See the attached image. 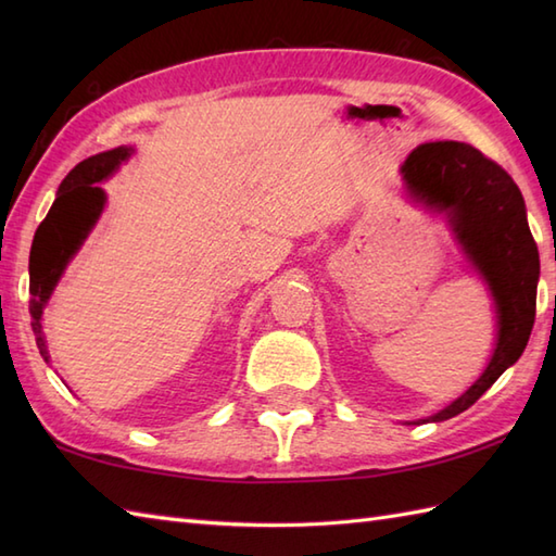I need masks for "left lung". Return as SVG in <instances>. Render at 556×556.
Listing matches in <instances>:
<instances>
[{
    "mask_svg": "<svg viewBox=\"0 0 556 556\" xmlns=\"http://www.w3.org/2000/svg\"><path fill=\"white\" fill-rule=\"evenodd\" d=\"M401 174L413 198L444 212L497 308V346L488 368L476 384L428 418L442 422L473 406L521 358L535 323L540 255L518 186L473 146L456 140L425 143L410 152Z\"/></svg>",
    "mask_w": 556,
    "mask_h": 556,
    "instance_id": "8db88e82",
    "label": "left lung"
}]
</instances>
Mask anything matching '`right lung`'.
I'll use <instances>...</instances> for the list:
<instances>
[{"mask_svg": "<svg viewBox=\"0 0 556 556\" xmlns=\"http://www.w3.org/2000/svg\"><path fill=\"white\" fill-rule=\"evenodd\" d=\"M131 148H114L100 155H92L76 164L66 174L56 191L47 217L35 231V241L30 248V327L35 334V344L40 349V356L50 361L47 353L45 334H42V311L50 301L59 277L64 275L68 260L76 255L80 243L86 241L90 229L96 227L98 217L104 207V191L100 181L108 179L119 164L131 157Z\"/></svg>", "mask_w": 556, "mask_h": 556, "instance_id": "add662e5", "label": "right lung"}]
</instances>
